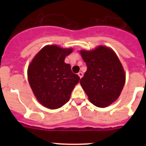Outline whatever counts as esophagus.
Listing matches in <instances>:
<instances>
[{"label": "esophagus", "mask_w": 146, "mask_h": 146, "mask_svg": "<svg viewBox=\"0 0 146 146\" xmlns=\"http://www.w3.org/2000/svg\"><path fill=\"white\" fill-rule=\"evenodd\" d=\"M78 76H79V77H80V78H82V76H83V73H82V72H78Z\"/></svg>", "instance_id": "1"}]
</instances>
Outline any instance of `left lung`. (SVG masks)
<instances>
[{"label":"left lung","instance_id":"obj_1","mask_svg":"<svg viewBox=\"0 0 146 146\" xmlns=\"http://www.w3.org/2000/svg\"><path fill=\"white\" fill-rule=\"evenodd\" d=\"M80 54L87 71L80 82L89 101L99 108L109 106L119 97L125 84L121 61L112 49L104 46L81 50Z\"/></svg>","mask_w":146,"mask_h":146}]
</instances>
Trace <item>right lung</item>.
Wrapping results in <instances>:
<instances>
[{"instance_id":"right-lung-1","label":"right lung","mask_w":146,"mask_h":146,"mask_svg":"<svg viewBox=\"0 0 146 146\" xmlns=\"http://www.w3.org/2000/svg\"><path fill=\"white\" fill-rule=\"evenodd\" d=\"M73 49L47 45L33 58L28 68V82L40 104L49 109L64 106L70 99L80 77L66 64V56Z\"/></svg>"}]
</instances>
